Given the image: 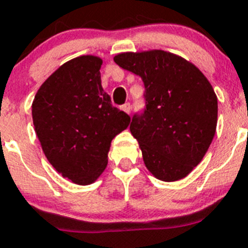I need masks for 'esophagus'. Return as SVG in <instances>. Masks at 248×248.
Here are the masks:
<instances>
[{"label": "esophagus", "mask_w": 248, "mask_h": 248, "mask_svg": "<svg viewBox=\"0 0 248 248\" xmlns=\"http://www.w3.org/2000/svg\"><path fill=\"white\" fill-rule=\"evenodd\" d=\"M121 108H122V111H124V112H126V113H128V115H130L131 103H124V105L121 107Z\"/></svg>", "instance_id": "1"}]
</instances>
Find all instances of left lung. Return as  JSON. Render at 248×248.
Listing matches in <instances>:
<instances>
[{
	"label": "left lung",
	"instance_id": "8db88e82",
	"mask_svg": "<svg viewBox=\"0 0 248 248\" xmlns=\"http://www.w3.org/2000/svg\"><path fill=\"white\" fill-rule=\"evenodd\" d=\"M113 61L140 76L146 107L130 124L148 171L161 181L186 177L214 140L217 97L195 64L162 49L124 52Z\"/></svg>",
	"mask_w": 248,
	"mask_h": 248
}]
</instances>
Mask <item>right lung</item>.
Here are the masks:
<instances>
[{
    "label": "right lung",
    "instance_id": "obj_1",
    "mask_svg": "<svg viewBox=\"0 0 248 248\" xmlns=\"http://www.w3.org/2000/svg\"><path fill=\"white\" fill-rule=\"evenodd\" d=\"M101 64L100 57L90 55L66 62L42 83L32 103L34 131L45 156L77 185L100 177L111 141L131 121L103 91Z\"/></svg>",
    "mask_w": 248,
    "mask_h": 248
}]
</instances>
